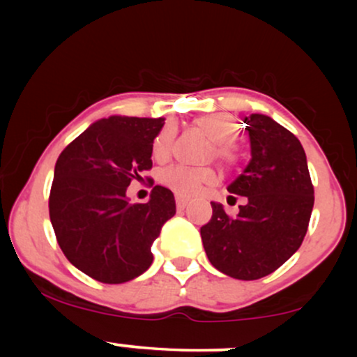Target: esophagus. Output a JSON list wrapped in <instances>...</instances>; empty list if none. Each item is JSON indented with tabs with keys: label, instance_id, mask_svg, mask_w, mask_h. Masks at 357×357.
Wrapping results in <instances>:
<instances>
[{
	"label": "esophagus",
	"instance_id": "1",
	"mask_svg": "<svg viewBox=\"0 0 357 357\" xmlns=\"http://www.w3.org/2000/svg\"><path fill=\"white\" fill-rule=\"evenodd\" d=\"M188 203H190V199L184 198V196H176V206H178L179 210H183V208H186Z\"/></svg>",
	"mask_w": 357,
	"mask_h": 357
}]
</instances>
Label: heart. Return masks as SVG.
Segmentation results:
<instances>
[{"mask_svg":"<svg viewBox=\"0 0 357 357\" xmlns=\"http://www.w3.org/2000/svg\"><path fill=\"white\" fill-rule=\"evenodd\" d=\"M195 126L211 139L213 154L220 162H223L225 166L235 165L236 151L235 146L231 144L236 139V132H238L235 119L223 112L204 114V116L195 119ZM171 146H173V129L167 126L155 136L153 142V158L155 161H166L171 154ZM159 179L165 186L171 188L178 195L191 196L196 195L203 186L215 184L218 181V174L213 167L208 166L191 167L173 165L161 171Z\"/></svg>","mask_w":357,"mask_h":357,"instance_id":"obj_1","label":"heart"}]
</instances>
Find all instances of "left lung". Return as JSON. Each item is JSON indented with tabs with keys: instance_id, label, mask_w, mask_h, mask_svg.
Returning a JSON list of instances; mask_svg holds the SVG:
<instances>
[{
	"instance_id": "8db88e82",
	"label": "left lung",
	"mask_w": 357,
	"mask_h": 357,
	"mask_svg": "<svg viewBox=\"0 0 357 357\" xmlns=\"http://www.w3.org/2000/svg\"><path fill=\"white\" fill-rule=\"evenodd\" d=\"M252 159L228 186L245 196L235 218L220 203L202 227L208 260L238 280H257L284 265L304 240L314 206V186L301 141L264 114L245 117ZM233 198V196H230Z\"/></svg>"
}]
</instances>
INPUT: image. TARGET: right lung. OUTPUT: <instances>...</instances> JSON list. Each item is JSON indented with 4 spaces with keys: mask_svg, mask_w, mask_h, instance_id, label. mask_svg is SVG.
<instances>
[{
    "mask_svg": "<svg viewBox=\"0 0 357 357\" xmlns=\"http://www.w3.org/2000/svg\"><path fill=\"white\" fill-rule=\"evenodd\" d=\"M165 119L110 116L61 151L50 190L52 227L68 261L102 284H124L153 264L151 247L176 213L174 195L154 186L147 203H129L132 179L153 167Z\"/></svg>",
    "mask_w": 357,
    "mask_h": 357,
    "instance_id": "add662e5",
    "label": "right lung"
}]
</instances>
